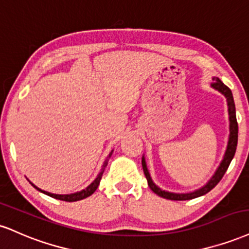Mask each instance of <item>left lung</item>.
I'll return each mask as SVG.
<instances>
[{"mask_svg": "<svg viewBox=\"0 0 249 249\" xmlns=\"http://www.w3.org/2000/svg\"><path fill=\"white\" fill-rule=\"evenodd\" d=\"M213 83H212V87L219 90L220 93L226 96L227 99V105H229V114H230V139H229V144H227V149L226 153H225L224 160L223 162L220 163L219 165L218 170L215 171L214 176L211 178L209 183L206 184L205 186L199 190H196L195 192H190V194H172V192H168V191H163L160 190L159 186H156L154 184L153 180H151L150 175H149L148 169H147V164H145L144 159H142V166H143V171H144L145 178L148 180V185L156 195H159L160 197L165 198V199H170V200H189V199H194V198L200 197V196L206 195L207 192H210L211 190L214 188L217 184L220 182L221 178L224 177L225 172H226L227 169H229L231 160H233L234 157L235 150H236V144H238V122H236V115H235V105H234V100H233V95H232V90H231L226 85H224L223 81L220 80L219 78H213Z\"/></svg>", "mask_w": 249, "mask_h": 249, "instance_id": "1", "label": "left lung"}]
</instances>
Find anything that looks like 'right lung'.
<instances>
[{
	"mask_svg": "<svg viewBox=\"0 0 249 249\" xmlns=\"http://www.w3.org/2000/svg\"><path fill=\"white\" fill-rule=\"evenodd\" d=\"M112 153H113V150L110 151V154H109V156L108 157H110L112 156ZM107 160H105V163H104V166H102V169H101V171H100V174L98 175V177L95 178L94 179V182H93L92 184H90V185H89L87 186L86 189L85 190H83V191H80V192H77V194H71V195H54V194H50V192H46V191H43V190H40V189H38L36 185H34V184L31 183V185L34 186L35 189H37L38 191H40V192H43V194H45V195H48V196H50V197H52V198H55V199H59V200H64V201H77V200H81V199H85V198H87V197H89L90 195H93V192L95 191L96 189H98V186H99V184H100V180H101V177H102V174H104V170H105V168H106V165H107Z\"/></svg>",
	"mask_w": 249,
	"mask_h": 249,
	"instance_id": "1",
	"label": "right lung"
}]
</instances>
